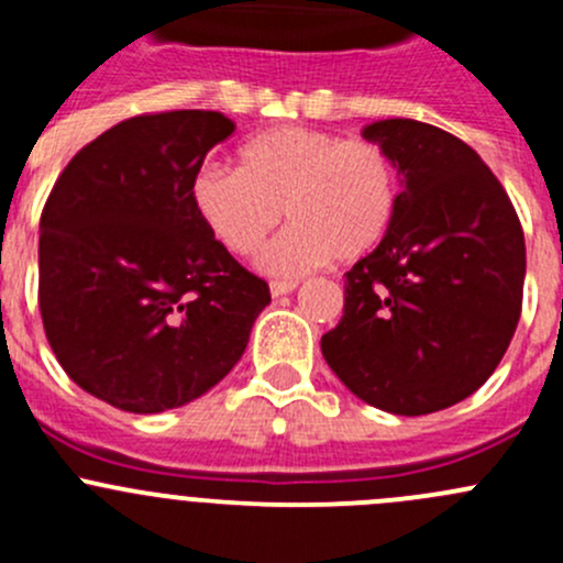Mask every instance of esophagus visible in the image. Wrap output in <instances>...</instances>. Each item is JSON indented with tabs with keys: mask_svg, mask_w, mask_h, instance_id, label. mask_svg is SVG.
<instances>
[{
	"mask_svg": "<svg viewBox=\"0 0 563 563\" xmlns=\"http://www.w3.org/2000/svg\"><path fill=\"white\" fill-rule=\"evenodd\" d=\"M297 286H299L297 280H272L269 291L272 297H286V294H291Z\"/></svg>",
	"mask_w": 563,
	"mask_h": 563,
	"instance_id": "esophagus-1",
	"label": "esophagus"
}]
</instances>
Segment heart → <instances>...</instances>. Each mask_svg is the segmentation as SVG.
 Here are the masks:
<instances>
[{"label": "heart", "instance_id": "obj_1", "mask_svg": "<svg viewBox=\"0 0 563 563\" xmlns=\"http://www.w3.org/2000/svg\"><path fill=\"white\" fill-rule=\"evenodd\" d=\"M198 220L231 255L258 253L272 275H302L329 258L354 261L382 245L397 209L395 166L371 141L310 128H272L236 150V172L207 166L190 181Z\"/></svg>", "mask_w": 563, "mask_h": 563}]
</instances>
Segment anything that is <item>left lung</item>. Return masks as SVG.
<instances>
[{"instance_id":"left-lung-1","label":"left lung","mask_w":563,"mask_h":563,"mask_svg":"<svg viewBox=\"0 0 563 563\" xmlns=\"http://www.w3.org/2000/svg\"><path fill=\"white\" fill-rule=\"evenodd\" d=\"M400 179L387 236L345 272L321 351L367 406L422 417L474 395L520 318L526 240L501 181L468 144L417 119L362 130Z\"/></svg>"}]
</instances>
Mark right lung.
<instances>
[{
    "label": "right lung",
    "instance_id": "1",
    "mask_svg": "<svg viewBox=\"0 0 563 563\" xmlns=\"http://www.w3.org/2000/svg\"><path fill=\"white\" fill-rule=\"evenodd\" d=\"M236 124L124 119L84 146L40 218V316L67 376L113 408L187 406L242 360L269 286L209 236L190 181Z\"/></svg>",
    "mask_w": 563,
    "mask_h": 563
}]
</instances>
